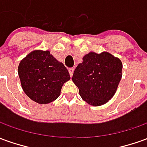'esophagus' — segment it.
<instances>
[{
  "label": "esophagus",
  "mask_w": 147,
  "mask_h": 147,
  "mask_svg": "<svg viewBox=\"0 0 147 147\" xmlns=\"http://www.w3.org/2000/svg\"><path fill=\"white\" fill-rule=\"evenodd\" d=\"M74 70H75V69H74L73 67H71V68H69V69H68V71H69V73H70L71 77L72 76V75H73Z\"/></svg>",
  "instance_id": "1"
}]
</instances>
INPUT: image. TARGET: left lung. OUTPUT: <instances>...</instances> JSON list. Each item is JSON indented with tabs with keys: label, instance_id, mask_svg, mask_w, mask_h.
<instances>
[{
	"label": "left lung",
	"instance_id": "left-lung-1",
	"mask_svg": "<svg viewBox=\"0 0 147 147\" xmlns=\"http://www.w3.org/2000/svg\"><path fill=\"white\" fill-rule=\"evenodd\" d=\"M122 69V61L109 52H91L75 69L72 81L83 100L94 107L101 106L115 94Z\"/></svg>",
	"mask_w": 147,
	"mask_h": 147
}]
</instances>
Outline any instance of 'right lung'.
Masks as SVG:
<instances>
[{
    "label": "right lung",
    "mask_w": 147,
    "mask_h": 147,
    "mask_svg": "<svg viewBox=\"0 0 147 147\" xmlns=\"http://www.w3.org/2000/svg\"><path fill=\"white\" fill-rule=\"evenodd\" d=\"M18 75L24 92L39 104L56 100L63 84L71 79L63 63L43 50H34L21 59Z\"/></svg>",
    "instance_id": "add662e5"
}]
</instances>
